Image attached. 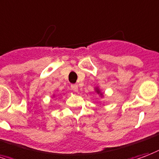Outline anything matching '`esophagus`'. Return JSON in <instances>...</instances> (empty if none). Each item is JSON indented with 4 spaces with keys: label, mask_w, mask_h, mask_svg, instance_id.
I'll list each match as a JSON object with an SVG mask.
<instances>
[{
    "label": "esophagus",
    "mask_w": 159,
    "mask_h": 159,
    "mask_svg": "<svg viewBox=\"0 0 159 159\" xmlns=\"http://www.w3.org/2000/svg\"><path fill=\"white\" fill-rule=\"evenodd\" d=\"M70 89H72L74 92H77L78 91V86H77V84H71Z\"/></svg>",
    "instance_id": "obj_1"
}]
</instances>
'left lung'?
<instances>
[{"label": "left lung", "mask_w": 159, "mask_h": 159, "mask_svg": "<svg viewBox=\"0 0 159 159\" xmlns=\"http://www.w3.org/2000/svg\"><path fill=\"white\" fill-rule=\"evenodd\" d=\"M96 92H97L98 93H99V94H100V95H102V93H101L100 91H99V90H98V89H96Z\"/></svg>", "instance_id": "8db88e82"}]
</instances>
